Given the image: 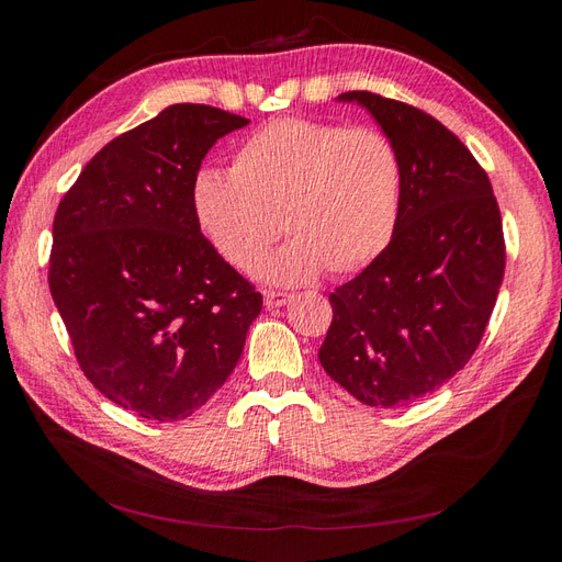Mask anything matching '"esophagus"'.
I'll return each mask as SVG.
<instances>
[{"instance_id": "obj_1", "label": "esophagus", "mask_w": 562, "mask_h": 562, "mask_svg": "<svg viewBox=\"0 0 562 562\" xmlns=\"http://www.w3.org/2000/svg\"><path fill=\"white\" fill-rule=\"evenodd\" d=\"M291 300V295L288 293H279V291H265V304L269 310H277V307H283V304Z\"/></svg>"}]
</instances>
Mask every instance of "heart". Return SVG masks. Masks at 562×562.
Listing matches in <instances>:
<instances>
[{"mask_svg":"<svg viewBox=\"0 0 562 562\" xmlns=\"http://www.w3.org/2000/svg\"><path fill=\"white\" fill-rule=\"evenodd\" d=\"M401 190V157L384 133L279 119L239 147L234 171L201 168L192 209L215 252L239 271L258 267L285 227L293 239L260 274L295 285L326 267L347 277L375 260L394 239Z\"/></svg>","mask_w":562,"mask_h":562,"instance_id":"obj_1","label":"heart"}]
</instances>
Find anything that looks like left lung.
<instances>
[{"label": "left lung", "mask_w": 562, "mask_h": 562, "mask_svg": "<svg viewBox=\"0 0 562 562\" xmlns=\"http://www.w3.org/2000/svg\"><path fill=\"white\" fill-rule=\"evenodd\" d=\"M337 100L375 116L403 190L394 239L330 293L318 361L353 398L398 407L448 382L481 345L504 279L502 215L487 173L438 119L370 91Z\"/></svg>", "instance_id": "1"}]
</instances>
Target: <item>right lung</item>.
I'll list each match as a JSON object with an SVG mask.
<instances>
[{
  "label": "right lung",
  "mask_w": 562,
  "mask_h": 562,
  "mask_svg": "<svg viewBox=\"0 0 562 562\" xmlns=\"http://www.w3.org/2000/svg\"><path fill=\"white\" fill-rule=\"evenodd\" d=\"M246 116L180 103L108 143L54 217L48 288L91 384L135 415L190 417L241 359L262 295L201 234L192 182Z\"/></svg>",
  "instance_id": "add662e5"
}]
</instances>
